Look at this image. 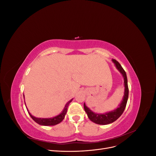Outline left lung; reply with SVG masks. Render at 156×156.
I'll use <instances>...</instances> for the list:
<instances>
[{
    "mask_svg": "<svg viewBox=\"0 0 156 156\" xmlns=\"http://www.w3.org/2000/svg\"><path fill=\"white\" fill-rule=\"evenodd\" d=\"M112 60L113 63L115 64L117 69L122 73V76L124 77V87H125L124 95L119 107H117L116 109L113 110L112 111L104 113V114H97V113L92 112L88 107L86 106L85 103H84V111H85V112H87L88 119L92 122H94V123H96L97 124L107 125V124H111L112 122L116 121L122 115V113H123L127 104V100H128L129 89H128V86H127V75H126V72L124 71V69L122 68L121 65L119 62H118V61H116L115 59H112Z\"/></svg>",
    "mask_w": 156,
    "mask_h": 156,
    "instance_id": "8db88e82",
    "label": "left lung"
}]
</instances>
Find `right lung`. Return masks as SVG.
I'll use <instances>...</instances> for the list:
<instances>
[{"instance_id":"right-lung-1","label":"right lung","mask_w":156,"mask_h":156,"mask_svg":"<svg viewBox=\"0 0 156 156\" xmlns=\"http://www.w3.org/2000/svg\"><path fill=\"white\" fill-rule=\"evenodd\" d=\"M23 96H24V94H23ZM72 100H73V99H72V100H69L66 103V105H65V107L63 109V111H62V112H61L60 115L56 116L55 117H53V118H49V119H41V118H36L34 116H32L30 114L27 108V111L29 112V114L30 116V117L36 122V123H37L40 125H41V126H55V125H56V124L60 123V122L64 120L65 115L67 112L68 107L69 106V103L72 102ZM26 107H27V106H26Z\"/></svg>"}]
</instances>
